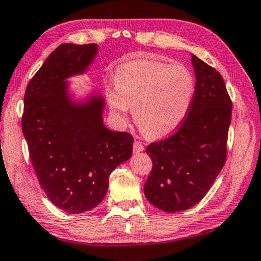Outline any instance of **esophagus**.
Masks as SVG:
<instances>
[{"label": "esophagus", "mask_w": 261, "mask_h": 261, "mask_svg": "<svg viewBox=\"0 0 261 261\" xmlns=\"http://www.w3.org/2000/svg\"><path fill=\"white\" fill-rule=\"evenodd\" d=\"M144 150H145V146H144L141 142H135L134 143V152L135 153L143 152Z\"/></svg>", "instance_id": "obj_1"}]
</instances>
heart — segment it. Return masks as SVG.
Returning a JSON list of instances; mask_svg holds the SVG:
<instances>
[{
    "label": "heart",
    "mask_w": 261,
    "mask_h": 261,
    "mask_svg": "<svg viewBox=\"0 0 261 261\" xmlns=\"http://www.w3.org/2000/svg\"><path fill=\"white\" fill-rule=\"evenodd\" d=\"M114 83L107 89L109 107L123 123L134 109L136 124L151 138L164 137L179 127L194 93V79L188 68L146 58L120 64Z\"/></svg>",
    "instance_id": "b5f03b06"
}]
</instances>
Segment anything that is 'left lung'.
<instances>
[{"label":"left lung","instance_id":"left-lung-1","mask_svg":"<svg viewBox=\"0 0 261 261\" xmlns=\"http://www.w3.org/2000/svg\"><path fill=\"white\" fill-rule=\"evenodd\" d=\"M191 61L196 88L189 115L176 134L145 150L153 165L144 193L164 212L199 203L226 161L232 102L220 73L193 54Z\"/></svg>","mask_w":261,"mask_h":261}]
</instances>
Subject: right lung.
Here are the masks:
<instances>
[{
	"instance_id": "obj_1",
	"label": "right lung",
	"mask_w": 261,
	"mask_h": 261,
	"mask_svg": "<svg viewBox=\"0 0 261 261\" xmlns=\"http://www.w3.org/2000/svg\"><path fill=\"white\" fill-rule=\"evenodd\" d=\"M97 53L95 43L57 46L24 95L22 131L35 173L48 199L72 215L103 200L109 176L132 154V136L104 125L102 93L71 90L69 79L84 75Z\"/></svg>"
}]
</instances>
